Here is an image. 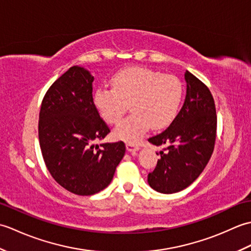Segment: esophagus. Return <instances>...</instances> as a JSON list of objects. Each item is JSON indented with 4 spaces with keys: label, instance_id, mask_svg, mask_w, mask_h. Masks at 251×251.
Listing matches in <instances>:
<instances>
[{
    "label": "esophagus",
    "instance_id": "obj_1",
    "mask_svg": "<svg viewBox=\"0 0 251 251\" xmlns=\"http://www.w3.org/2000/svg\"><path fill=\"white\" fill-rule=\"evenodd\" d=\"M126 149L128 152H136L139 150V146L136 145L134 142H127L126 143Z\"/></svg>",
    "mask_w": 251,
    "mask_h": 251
}]
</instances>
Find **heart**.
Wrapping results in <instances>:
<instances>
[{
  "instance_id": "b5f03b06",
  "label": "heart",
  "mask_w": 251,
  "mask_h": 251,
  "mask_svg": "<svg viewBox=\"0 0 251 251\" xmlns=\"http://www.w3.org/2000/svg\"><path fill=\"white\" fill-rule=\"evenodd\" d=\"M111 84L112 88L96 89L94 104L106 123L117 124L130 103L132 114L113 132L117 139L128 142H137L150 126L154 130L168 126L177 115L183 96L177 76L143 67L119 71Z\"/></svg>"
}]
</instances>
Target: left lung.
Returning <instances> with one entry per match:
<instances>
[{"mask_svg": "<svg viewBox=\"0 0 251 251\" xmlns=\"http://www.w3.org/2000/svg\"><path fill=\"white\" fill-rule=\"evenodd\" d=\"M184 78L186 96L178 115L167 129L148 139L154 146L163 147L155 169L148 175V182L164 194L177 193L193 183L209 162L216 142L214 97L189 71Z\"/></svg>", "mask_w": 251, "mask_h": 251, "instance_id": "left-lung-1", "label": "left lung"}]
</instances>
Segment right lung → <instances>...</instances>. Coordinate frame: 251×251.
Masks as SVG:
<instances>
[{"label": "right lung", "mask_w": 251, "mask_h": 251, "mask_svg": "<svg viewBox=\"0 0 251 251\" xmlns=\"http://www.w3.org/2000/svg\"><path fill=\"white\" fill-rule=\"evenodd\" d=\"M94 76L74 66L52 83L41 104L40 147L51 177L71 193L93 195L113 179L123 141L95 145L109 134L93 99Z\"/></svg>", "instance_id": "1"}]
</instances>
